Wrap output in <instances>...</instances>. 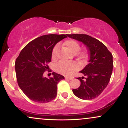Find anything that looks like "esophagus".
I'll list each match as a JSON object with an SVG mask.
<instances>
[{
	"instance_id": "34e87169",
	"label": "esophagus",
	"mask_w": 128,
	"mask_h": 128,
	"mask_svg": "<svg viewBox=\"0 0 128 128\" xmlns=\"http://www.w3.org/2000/svg\"><path fill=\"white\" fill-rule=\"evenodd\" d=\"M72 79V78L71 77H67V76L65 77V79H66V80H71Z\"/></svg>"
}]
</instances>
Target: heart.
Instances as JSON below:
<instances>
[{
	"instance_id": "heart-1",
	"label": "heart",
	"mask_w": 128,
	"mask_h": 128,
	"mask_svg": "<svg viewBox=\"0 0 128 128\" xmlns=\"http://www.w3.org/2000/svg\"><path fill=\"white\" fill-rule=\"evenodd\" d=\"M65 47L70 51L72 54H76L80 50V44L78 42L75 40H68L64 42ZM59 45L56 44L54 47L51 53L52 59L55 60L57 58L58 51H59ZM86 54L84 51H81L78 53V56L80 58H84ZM79 68V66L76 62H60L55 66V70L56 72L64 75H69Z\"/></svg>"
}]
</instances>
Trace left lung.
I'll list each match as a JSON object with an SVG mask.
<instances>
[{"label":"left lung","mask_w":128,"mask_h":128,"mask_svg":"<svg viewBox=\"0 0 128 128\" xmlns=\"http://www.w3.org/2000/svg\"><path fill=\"white\" fill-rule=\"evenodd\" d=\"M82 42L89 51V62L80 72L86 76L78 78L80 85L73 89L74 94L84 100H92L102 93L109 83L112 72V55L102 42L86 34H67Z\"/></svg>","instance_id":"8db88e82"}]
</instances>
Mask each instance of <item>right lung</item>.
<instances>
[{"instance_id": "add662e5", "label": "right lung", "mask_w": 128, "mask_h": 128, "mask_svg": "<svg viewBox=\"0 0 128 128\" xmlns=\"http://www.w3.org/2000/svg\"><path fill=\"white\" fill-rule=\"evenodd\" d=\"M67 36L49 34L36 38L22 50L16 60L17 83L29 99L38 103L50 102L57 95V84L64 77L53 72V77H43L51 61L52 49Z\"/></svg>"}]
</instances>
